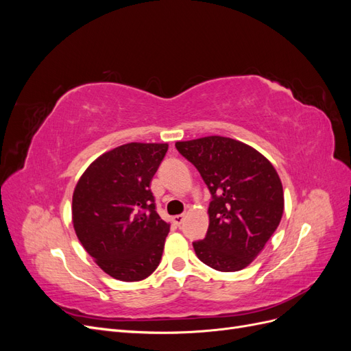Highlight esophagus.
<instances>
[{
  "instance_id": "34e87169",
  "label": "esophagus",
  "mask_w": 351,
  "mask_h": 351,
  "mask_svg": "<svg viewBox=\"0 0 351 351\" xmlns=\"http://www.w3.org/2000/svg\"><path fill=\"white\" fill-rule=\"evenodd\" d=\"M184 221V215L182 214V215H176V217H173V222L176 226H182V222Z\"/></svg>"
}]
</instances>
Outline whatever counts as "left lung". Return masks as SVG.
<instances>
[{"mask_svg":"<svg viewBox=\"0 0 351 351\" xmlns=\"http://www.w3.org/2000/svg\"><path fill=\"white\" fill-rule=\"evenodd\" d=\"M176 147L212 195L206 236L193 243L196 256L221 272L246 268L280 226L284 192L278 173L256 149L230 137H200Z\"/></svg>","mask_w":351,"mask_h":351,"instance_id":"1","label":"left lung"}]
</instances>
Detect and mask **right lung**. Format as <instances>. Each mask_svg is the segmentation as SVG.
Instances as JSON below:
<instances>
[{"instance_id": "right-lung-1", "label": "right lung", "mask_w": 351, "mask_h": 351, "mask_svg": "<svg viewBox=\"0 0 351 351\" xmlns=\"http://www.w3.org/2000/svg\"><path fill=\"white\" fill-rule=\"evenodd\" d=\"M167 143H125L86 168L73 193V227L110 277L141 281L161 262L169 224L155 209L149 184Z\"/></svg>"}]
</instances>
